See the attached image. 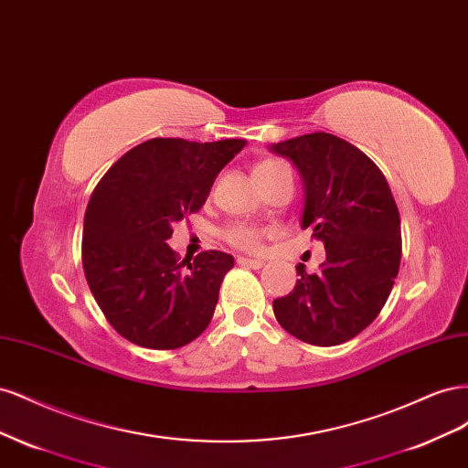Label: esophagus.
I'll list each match as a JSON object with an SVG mask.
<instances>
[{
	"instance_id": "34e87169",
	"label": "esophagus",
	"mask_w": 468,
	"mask_h": 468,
	"mask_svg": "<svg viewBox=\"0 0 468 468\" xmlns=\"http://www.w3.org/2000/svg\"><path fill=\"white\" fill-rule=\"evenodd\" d=\"M238 265L242 267H250V269H261L265 265L263 260H253V258H238Z\"/></svg>"
}]
</instances>
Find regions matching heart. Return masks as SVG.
Listing matches in <instances>:
<instances>
[{
	"instance_id": "1",
	"label": "heart",
	"mask_w": 468,
	"mask_h": 468,
	"mask_svg": "<svg viewBox=\"0 0 468 468\" xmlns=\"http://www.w3.org/2000/svg\"><path fill=\"white\" fill-rule=\"evenodd\" d=\"M281 165H285L279 160H265L260 162L256 167H253V176H267V174H273L275 169H279ZM226 242H230L234 248L239 250H258L260 248V230L253 229V226L248 224H234L230 226L229 230L224 232Z\"/></svg>"
}]
</instances>
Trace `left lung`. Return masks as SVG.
<instances>
[{
	"instance_id": "obj_1",
	"label": "left lung",
	"mask_w": 468,
	"mask_h": 468,
	"mask_svg": "<svg viewBox=\"0 0 468 468\" xmlns=\"http://www.w3.org/2000/svg\"><path fill=\"white\" fill-rule=\"evenodd\" d=\"M303 181L301 229H313L325 260L273 301L277 322L301 342L330 347L363 332L385 306L400 267V215L373 160L328 133L269 146Z\"/></svg>"
}]
</instances>
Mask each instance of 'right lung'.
<instances>
[{"label": "right lung", "mask_w": 468, "mask_h": 468, "mask_svg": "<svg viewBox=\"0 0 468 468\" xmlns=\"http://www.w3.org/2000/svg\"><path fill=\"white\" fill-rule=\"evenodd\" d=\"M248 143L152 138L99 181L83 218L81 261L109 324L148 349L187 346L208 325L230 253L179 261L165 242L174 222L199 210L222 167Z\"/></svg>", "instance_id": "1"}]
</instances>
